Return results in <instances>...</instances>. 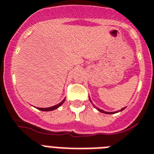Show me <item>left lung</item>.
Instances as JSON below:
<instances>
[{
    "label": "left lung",
    "mask_w": 154,
    "mask_h": 154,
    "mask_svg": "<svg viewBox=\"0 0 154 154\" xmlns=\"http://www.w3.org/2000/svg\"><path fill=\"white\" fill-rule=\"evenodd\" d=\"M89 100L91 101V103H92V100H90V98H89ZM97 109H98V111H100V112H102V113H105V114H113V113H116V112H119L118 111H117V112H104V111H103V110L99 109V108H97ZM124 109H125V107H123V108H122V109H121L120 111H122V110H124Z\"/></svg>",
    "instance_id": "left-lung-1"
}]
</instances>
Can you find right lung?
<instances>
[{
    "instance_id": "right-lung-1",
    "label": "right lung",
    "mask_w": 154,
    "mask_h": 154,
    "mask_svg": "<svg viewBox=\"0 0 154 154\" xmlns=\"http://www.w3.org/2000/svg\"><path fill=\"white\" fill-rule=\"evenodd\" d=\"M65 100H66V99H64V100H62V102H61V103H58V104H57V105L53 106V107H47V108H42V107H37V108H38V110H40V111H44V112H49V111H53V110H54V109H57V107H59L60 106L62 105V103H63L65 102Z\"/></svg>"
}]
</instances>
